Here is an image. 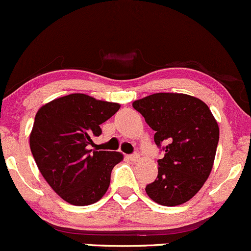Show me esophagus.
Returning a JSON list of instances; mask_svg holds the SVG:
<instances>
[{
  "instance_id": "obj_1",
  "label": "esophagus",
  "mask_w": 251,
  "mask_h": 251,
  "mask_svg": "<svg viewBox=\"0 0 251 251\" xmlns=\"http://www.w3.org/2000/svg\"><path fill=\"white\" fill-rule=\"evenodd\" d=\"M127 158L132 162H137V161H139V159H140V156L138 155V153H133V155L127 156Z\"/></svg>"
}]
</instances>
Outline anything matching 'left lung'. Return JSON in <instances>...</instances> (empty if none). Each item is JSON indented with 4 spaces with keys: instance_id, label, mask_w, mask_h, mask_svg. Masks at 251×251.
<instances>
[{
    "instance_id": "1",
    "label": "left lung",
    "mask_w": 251,
    "mask_h": 251,
    "mask_svg": "<svg viewBox=\"0 0 251 251\" xmlns=\"http://www.w3.org/2000/svg\"><path fill=\"white\" fill-rule=\"evenodd\" d=\"M155 131L156 145L164 151L158 175L145 187L153 201L177 206L191 200L213 167L219 127L200 99L177 93H156L132 103Z\"/></svg>"
}]
</instances>
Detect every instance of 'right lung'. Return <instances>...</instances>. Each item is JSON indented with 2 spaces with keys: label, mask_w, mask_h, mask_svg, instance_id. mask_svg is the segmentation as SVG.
I'll use <instances>...</instances> for the list:
<instances>
[{
  "label": "right lung",
  "mask_w": 251,
  "mask_h": 251,
  "mask_svg": "<svg viewBox=\"0 0 251 251\" xmlns=\"http://www.w3.org/2000/svg\"><path fill=\"white\" fill-rule=\"evenodd\" d=\"M120 104L70 94L44 104L35 114L29 136L32 155L41 175L63 200L76 206L101 199L111 173L123 155L90 149L100 125L119 111Z\"/></svg>",
  "instance_id": "obj_1"
}]
</instances>
